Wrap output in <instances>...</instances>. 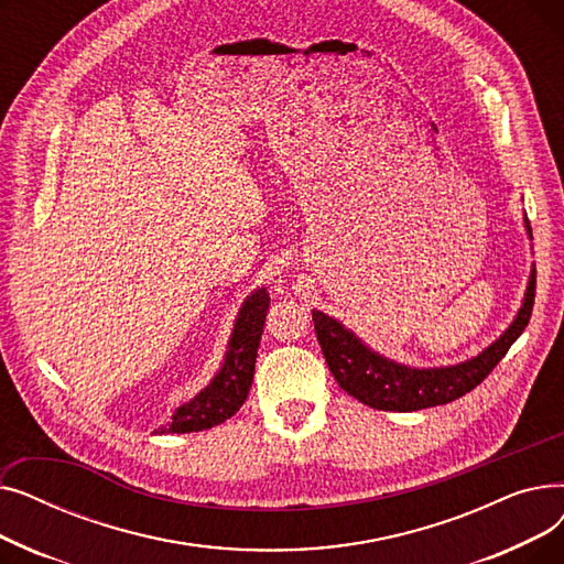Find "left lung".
I'll list each match as a JSON object with an SVG mask.
<instances>
[{
	"label": "left lung",
	"mask_w": 564,
	"mask_h": 564,
	"mask_svg": "<svg viewBox=\"0 0 564 564\" xmlns=\"http://www.w3.org/2000/svg\"><path fill=\"white\" fill-rule=\"evenodd\" d=\"M523 221L530 237L528 217ZM532 304H535V270L528 276L521 308L510 327L476 357L438 368H413L383 357L343 322L322 311H313V322L324 359L343 391L379 411H419L448 404L476 389L528 327Z\"/></svg>",
	"instance_id": "left-lung-1"
}]
</instances>
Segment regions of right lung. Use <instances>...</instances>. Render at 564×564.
<instances>
[{
	"label": "right lung",
	"instance_id": "1",
	"mask_svg": "<svg viewBox=\"0 0 564 564\" xmlns=\"http://www.w3.org/2000/svg\"><path fill=\"white\" fill-rule=\"evenodd\" d=\"M267 308H270V294H267L264 288H256L242 302L240 313L235 317L224 364L217 375L189 402L177 406L171 423L162 425L158 434L210 430L240 411L253 381Z\"/></svg>",
	"mask_w": 564,
	"mask_h": 564
}]
</instances>
